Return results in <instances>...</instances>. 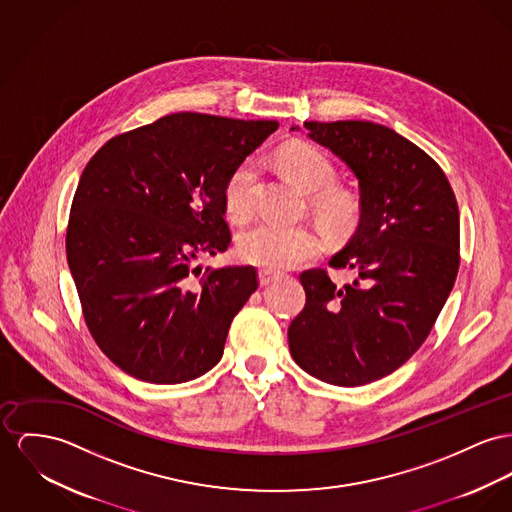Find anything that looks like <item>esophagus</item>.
Wrapping results in <instances>:
<instances>
[{
    "label": "esophagus",
    "instance_id": "34e87169",
    "mask_svg": "<svg viewBox=\"0 0 512 512\" xmlns=\"http://www.w3.org/2000/svg\"><path fill=\"white\" fill-rule=\"evenodd\" d=\"M275 275L277 272H273V270H268V268H262L260 272H258V279H260V285L264 287V285H270L273 279H275Z\"/></svg>",
    "mask_w": 512,
    "mask_h": 512
}]
</instances>
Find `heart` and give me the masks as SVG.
<instances>
[{
  "mask_svg": "<svg viewBox=\"0 0 512 512\" xmlns=\"http://www.w3.org/2000/svg\"><path fill=\"white\" fill-rule=\"evenodd\" d=\"M277 165L310 196L318 215L336 229H347L357 217V200L340 188L336 182V169L328 155L308 143H291L277 155ZM258 169L252 159L242 161L225 182L223 200L227 215L233 221L250 217L254 207V188ZM326 248L324 235L308 225H277L270 221L256 223L237 237V254L242 262L283 270L305 264L322 254Z\"/></svg>",
  "mask_w": 512,
  "mask_h": 512,
  "instance_id": "b5f03b06",
  "label": "heart"
}]
</instances>
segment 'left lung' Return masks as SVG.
<instances>
[{
    "mask_svg": "<svg viewBox=\"0 0 512 512\" xmlns=\"http://www.w3.org/2000/svg\"><path fill=\"white\" fill-rule=\"evenodd\" d=\"M359 184V223L326 270L301 273L307 305L287 338L295 363L334 386L394 373L421 347L460 264V215L443 169L415 143L375 122H305ZM301 130L299 126L291 128Z\"/></svg>",
    "mask_w": 512,
    "mask_h": 512,
    "instance_id": "8db88e82",
    "label": "left lung"
}]
</instances>
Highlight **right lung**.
I'll return each mask as SVG.
<instances>
[{
    "label": "right lung",
    "mask_w": 512,
    "mask_h": 512,
    "mask_svg": "<svg viewBox=\"0 0 512 512\" xmlns=\"http://www.w3.org/2000/svg\"><path fill=\"white\" fill-rule=\"evenodd\" d=\"M275 120L178 112L112 137L79 178L66 252L89 332L126 375L180 384L223 357L229 326L258 289L252 266L207 268L231 233V172Z\"/></svg>",
    "instance_id": "obj_1"
}]
</instances>
